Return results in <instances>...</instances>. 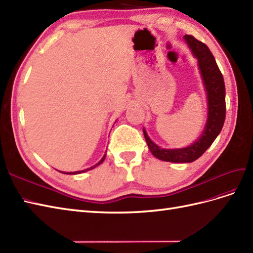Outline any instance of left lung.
<instances>
[{
    "mask_svg": "<svg viewBox=\"0 0 253 253\" xmlns=\"http://www.w3.org/2000/svg\"><path fill=\"white\" fill-rule=\"evenodd\" d=\"M192 55L198 60V68L202 78L207 100V120L200 137L190 145L182 148H163L148 137L143 128L148 148L155 157L169 163H192L202 156L221 131L225 120V87L215 57L205 43L191 35L184 36Z\"/></svg>",
    "mask_w": 253,
    "mask_h": 253,
    "instance_id": "8db88e82",
    "label": "left lung"
}]
</instances>
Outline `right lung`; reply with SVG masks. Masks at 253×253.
<instances>
[{
  "mask_svg": "<svg viewBox=\"0 0 253 253\" xmlns=\"http://www.w3.org/2000/svg\"><path fill=\"white\" fill-rule=\"evenodd\" d=\"M107 153V152H106ZM105 158H106V154L103 155L102 156V158L98 161V163H97L96 165H94L93 167H90V168H87V169H85V170H82V171H76V172H67V173H65V174H80V173H84V172H86V171H89V170H92V169H94V168H96L97 166H99V165H101L102 164V161L105 160ZM61 173H64V172H61Z\"/></svg>",
  "mask_w": 253,
  "mask_h": 253,
  "instance_id": "right-lung-1",
  "label": "right lung"
}]
</instances>
